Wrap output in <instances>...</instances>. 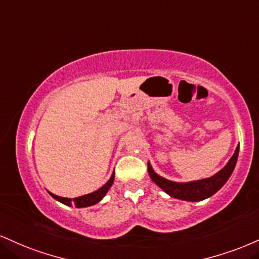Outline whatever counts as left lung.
<instances>
[{
  "mask_svg": "<svg viewBox=\"0 0 259 259\" xmlns=\"http://www.w3.org/2000/svg\"><path fill=\"white\" fill-rule=\"evenodd\" d=\"M239 154V146L236 147L234 154L230 158L228 164L223 167L222 170L219 171L216 175L208 179L194 181V182H187V183H179L172 182L166 179L155 174L153 169H152L151 164L148 163V174L153 182L157 183L158 186L166 192L171 197L181 199V200H188V201H200L204 200L211 195H213L217 191L222 188L224 183L228 181V179L232 175L233 170H234L236 160H238Z\"/></svg>",
  "mask_w": 259,
  "mask_h": 259,
  "instance_id": "left-lung-1",
  "label": "left lung"
}]
</instances>
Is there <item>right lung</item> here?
I'll return each instance as SVG.
<instances>
[{
  "label": "right lung",
  "mask_w": 259,
  "mask_h": 259,
  "mask_svg": "<svg viewBox=\"0 0 259 259\" xmlns=\"http://www.w3.org/2000/svg\"><path fill=\"white\" fill-rule=\"evenodd\" d=\"M113 180H114V174L111 176V179L106 182V185L102 186L101 188L98 189V191H95L94 193H90V194L82 195V197H78V198H73V199L61 198V197H58V195L53 194V193H49V194H51L54 199H57V200L62 202V204L68 205V206H71V204H73L76 207H87V206H90V205L96 204V202H99L102 198L105 197L106 193H107L108 189L111 188L112 183H113Z\"/></svg>",
  "instance_id": "right-lung-1"
}]
</instances>
